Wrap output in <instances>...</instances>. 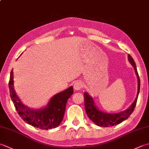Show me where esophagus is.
Returning <instances> with one entry per match:
<instances>
[{
  "mask_svg": "<svg viewBox=\"0 0 149 149\" xmlns=\"http://www.w3.org/2000/svg\"><path fill=\"white\" fill-rule=\"evenodd\" d=\"M83 86V83L81 81H76L74 84V88L75 90H80Z\"/></svg>",
  "mask_w": 149,
  "mask_h": 149,
  "instance_id": "34e87169",
  "label": "esophagus"
}]
</instances>
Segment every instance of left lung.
I'll return each mask as SVG.
<instances>
[{"instance_id": "8db88e82", "label": "left lung", "mask_w": 149, "mask_h": 149, "mask_svg": "<svg viewBox=\"0 0 149 149\" xmlns=\"http://www.w3.org/2000/svg\"><path fill=\"white\" fill-rule=\"evenodd\" d=\"M128 61H129L130 65L134 69L135 74L137 76V79H138V92H137L134 101L131 104L129 109L118 113H111L105 112L99 109L95 103L94 98L89 95L88 92H85L84 93V106H85L86 114L88 115V118L97 126L108 127L118 125L129 118L134 110L139 93V88H140V80H139L138 71H137L136 63L132 57L129 54L128 55Z\"/></svg>"}]
</instances>
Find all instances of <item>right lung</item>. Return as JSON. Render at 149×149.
<instances>
[{
  "instance_id": "obj_1",
  "label": "right lung",
  "mask_w": 149,
  "mask_h": 149,
  "mask_svg": "<svg viewBox=\"0 0 149 149\" xmlns=\"http://www.w3.org/2000/svg\"><path fill=\"white\" fill-rule=\"evenodd\" d=\"M9 88L11 100L19 115L26 123L44 130L54 129L61 124L65 115L67 101L74 93L71 86L52 96L45 106L32 109L25 105L17 95L14 89L13 70L10 74Z\"/></svg>"
}]
</instances>
